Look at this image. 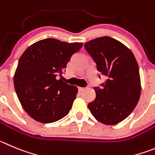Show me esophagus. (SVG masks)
Instances as JSON below:
<instances>
[{
    "label": "esophagus",
    "instance_id": "obj_1",
    "mask_svg": "<svg viewBox=\"0 0 155 155\" xmlns=\"http://www.w3.org/2000/svg\"><path fill=\"white\" fill-rule=\"evenodd\" d=\"M85 89H86V88H83V87H79V88H78V89H79V92H82V91L84 90Z\"/></svg>",
    "mask_w": 155,
    "mask_h": 155
}]
</instances>
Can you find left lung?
<instances>
[{
    "instance_id": "obj_1",
    "label": "left lung",
    "mask_w": 155,
    "mask_h": 155,
    "mask_svg": "<svg viewBox=\"0 0 155 155\" xmlns=\"http://www.w3.org/2000/svg\"><path fill=\"white\" fill-rule=\"evenodd\" d=\"M85 48L107 77L95 88L96 97L88 105L92 115L108 125L119 123L132 112L141 92L138 63L129 48L115 39L102 37L85 43Z\"/></svg>"
}]
</instances>
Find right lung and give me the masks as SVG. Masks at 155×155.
I'll return each mask as SVG.
<instances>
[{"label": "right lung", "instance_id": "obj_1", "mask_svg": "<svg viewBox=\"0 0 155 155\" xmlns=\"http://www.w3.org/2000/svg\"><path fill=\"white\" fill-rule=\"evenodd\" d=\"M82 43H69L53 38L30 45L19 60L14 76L17 97L25 112L36 121L52 123L67 115L78 93L58 75Z\"/></svg>", "mask_w": 155, "mask_h": 155}]
</instances>
